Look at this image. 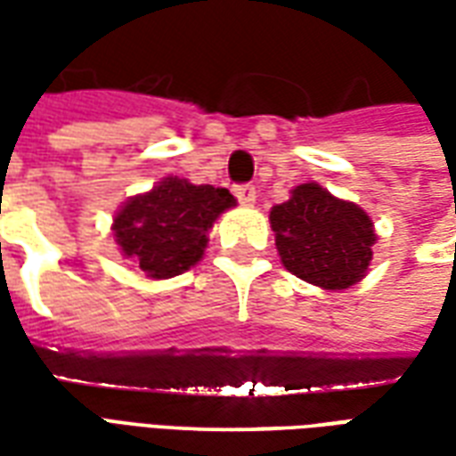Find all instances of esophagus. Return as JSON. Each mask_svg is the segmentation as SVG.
Returning a JSON list of instances; mask_svg holds the SVG:
<instances>
[{"label": "esophagus", "instance_id": "obj_1", "mask_svg": "<svg viewBox=\"0 0 456 456\" xmlns=\"http://www.w3.org/2000/svg\"><path fill=\"white\" fill-rule=\"evenodd\" d=\"M256 188L254 185H239L237 188V198L241 205H254L256 202Z\"/></svg>", "mask_w": 456, "mask_h": 456}]
</instances>
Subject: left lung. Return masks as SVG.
<instances>
[{"label": "left lung", "mask_w": 456, "mask_h": 456, "mask_svg": "<svg viewBox=\"0 0 456 456\" xmlns=\"http://www.w3.org/2000/svg\"><path fill=\"white\" fill-rule=\"evenodd\" d=\"M268 219L281 264L313 286L344 290L371 266L376 229L369 212L317 183L290 190V200L271 209Z\"/></svg>", "instance_id": "1"}]
</instances>
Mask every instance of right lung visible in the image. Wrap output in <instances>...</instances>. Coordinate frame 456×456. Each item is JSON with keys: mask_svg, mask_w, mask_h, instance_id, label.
Returning <instances> with one entry per match:
<instances>
[{"mask_svg": "<svg viewBox=\"0 0 456 456\" xmlns=\"http://www.w3.org/2000/svg\"><path fill=\"white\" fill-rule=\"evenodd\" d=\"M234 205L227 188L166 175L149 192L121 205L112 219L114 241L121 256L149 281H166L202 261L209 229Z\"/></svg>", "mask_w": 456, "mask_h": 456, "instance_id": "obj_1", "label": "right lung"}]
</instances>
